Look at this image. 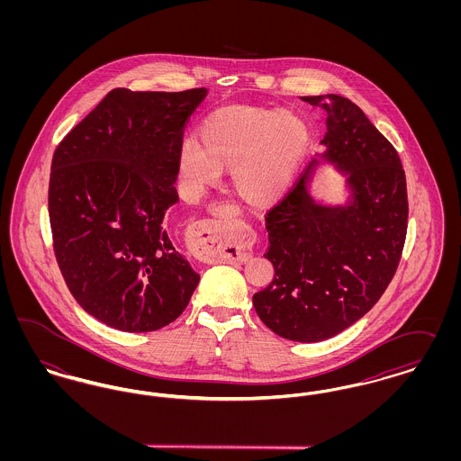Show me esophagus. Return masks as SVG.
I'll use <instances>...</instances> for the list:
<instances>
[{"mask_svg":"<svg viewBox=\"0 0 461 461\" xmlns=\"http://www.w3.org/2000/svg\"><path fill=\"white\" fill-rule=\"evenodd\" d=\"M190 240L197 250L198 258L203 261L245 263L250 258V249L243 241L224 240L214 221H198L190 233Z\"/></svg>","mask_w":461,"mask_h":461,"instance_id":"esophagus-1","label":"esophagus"}]
</instances>
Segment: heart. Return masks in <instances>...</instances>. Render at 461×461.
Listing matches in <instances>:
<instances>
[{
	"instance_id": "1",
	"label": "heart",
	"mask_w": 461,
	"mask_h": 461,
	"mask_svg": "<svg viewBox=\"0 0 461 461\" xmlns=\"http://www.w3.org/2000/svg\"><path fill=\"white\" fill-rule=\"evenodd\" d=\"M198 143L186 138L179 149V173L192 194H202L230 169L237 195L266 205L285 192L306 152V124L292 113L233 105L211 113Z\"/></svg>"
}]
</instances>
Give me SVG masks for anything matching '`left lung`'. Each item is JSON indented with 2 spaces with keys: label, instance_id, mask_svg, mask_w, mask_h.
Listing matches in <instances>:
<instances>
[{
  "label": "left lung",
  "instance_id": "obj_1",
  "mask_svg": "<svg viewBox=\"0 0 461 461\" xmlns=\"http://www.w3.org/2000/svg\"><path fill=\"white\" fill-rule=\"evenodd\" d=\"M327 112V158L349 173L354 202L329 209L311 202L304 175L264 216V254L275 278L254 294L264 325L295 342H320L349 329L394 278L408 231V190L401 158L351 100L301 98Z\"/></svg>",
  "mask_w": 461,
  "mask_h": 461
}]
</instances>
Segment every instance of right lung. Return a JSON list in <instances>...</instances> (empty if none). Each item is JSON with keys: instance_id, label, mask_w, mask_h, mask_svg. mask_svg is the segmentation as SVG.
Returning a JSON list of instances; mask_svg holds the SVG:
<instances>
[{"instance_id": "right-lung-1", "label": "right lung", "mask_w": 461, "mask_h": 461, "mask_svg": "<svg viewBox=\"0 0 461 461\" xmlns=\"http://www.w3.org/2000/svg\"><path fill=\"white\" fill-rule=\"evenodd\" d=\"M205 95L112 89L55 149L48 214L57 264L77 304L112 329H162L197 288L162 221L179 200V149Z\"/></svg>"}]
</instances>
